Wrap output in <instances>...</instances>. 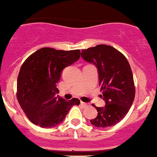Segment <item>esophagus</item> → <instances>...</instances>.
Wrapping results in <instances>:
<instances>
[{
	"label": "esophagus",
	"mask_w": 157,
	"mask_h": 157,
	"mask_svg": "<svg viewBox=\"0 0 157 157\" xmlns=\"http://www.w3.org/2000/svg\"><path fill=\"white\" fill-rule=\"evenodd\" d=\"M81 105L82 107H84V108H85V107H87V106H89V105L87 103H85V102H82V101L81 102Z\"/></svg>",
	"instance_id": "obj_1"
}]
</instances>
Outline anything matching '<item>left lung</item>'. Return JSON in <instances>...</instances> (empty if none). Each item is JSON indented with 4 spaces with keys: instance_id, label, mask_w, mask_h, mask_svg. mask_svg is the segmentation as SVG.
Wrapping results in <instances>:
<instances>
[{
    "instance_id": "left-lung-1",
    "label": "left lung",
    "mask_w": 157,
    "mask_h": 157,
    "mask_svg": "<svg viewBox=\"0 0 157 157\" xmlns=\"http://www.w3.org/2000/svg\"><path fill=\"white\" fill-rule=\"evenodd\" d=\"M81 56L97 67L105 107H96L98 116L90 120L97 127L116 125L125 117L135 97L130 63L120 51L110 45H98L82 50Z\"/></svg>"
}]
</instances>
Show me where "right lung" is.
<instances>
[{"label":"right lung","mask_w":157,"mask_h":157,"mask_svg":"<svg viewBox=\"0 0 157 157\" xmlns=\"http://www.w3.org/2000/svg\"><path fill=\"white\" fill-rule=\"evenodd\" d=\"M80 50H56L41 48L31 54L22 65L17 79V100L30 122L43 128L63 122L73 105L80 101H66L56 97V83L62 71L79 59Z\"/></svg>","instance_id":"1"}]
</instances>
